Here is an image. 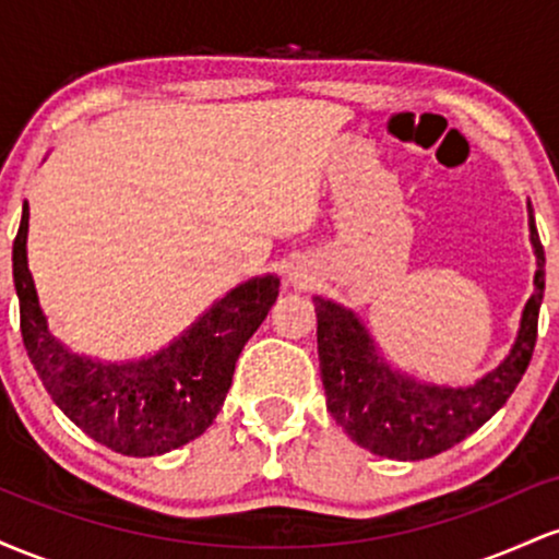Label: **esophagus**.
Wrapping results in <instances>:
<instances>
[{
    "label": "esophagus",
    "instance_id": "esophagus-1",
    "mask_svg": "<svg viewBox=\"0 0 559 559\" xmlns=\"http://www.w3.org/2000/svg\"><path fill=\"white\" fill-rule=\"evenodd\" d=\"M297 281H301V275H294V284H297Z\"/></svg>",
    "mask_w": 559,
    "mask_h": 559
}]
</instances>
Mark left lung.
Instances as JSON below:
<instances>
[{"label":"left lung","mask_w":559,"mask_h":559,"mask_svg":"<svg viewBox=\"0 0 559 559\" xmlns=\"http://www.w3.org/2000/svg\"><path fill=\"white\" fill-rule=\"evenodd\" d=\"M528 228L536 254L534 294L525 301L510 355L473 386H436L391 370L355 312L312 297L325 407L352 441L389 460H426L478 431L510 400L534 355L544 299V247L531 204Z\"/></svg>","instance_id":"1"}]
</instances>
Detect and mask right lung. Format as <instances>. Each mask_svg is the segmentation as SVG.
Masks as SVG:
<instances>
[{
  "label": "right lung",
  "instance_id": "add662e5",
  "mask_svg": "<svg viewBox=\"0 0 559 559\" xmlns=\"http://www.w3.org/2000/svg\"><path fill=\"white\" fill-rule=\"evenodd\" d=\"M28 204L12 243V278L21 299V333L44 389L83 433L128 457H155L213 426L230 389L236 360L278 297V275L230 288L170 346L136 362L73 355L49 331L25 258Z\"/></svg>",
  "mask_w": 559,
  "mask_h": 559
}]
</instances>
